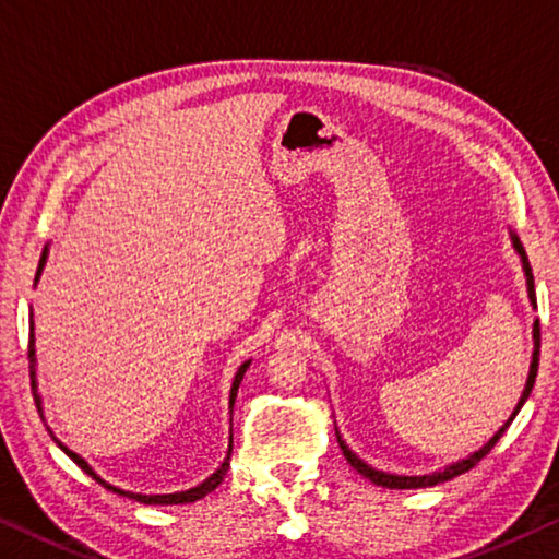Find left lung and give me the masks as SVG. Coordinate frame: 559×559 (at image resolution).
<instances>
[{
    "instance_id": "1",
    "label": "left lung",
    "mask_w": 559,
    "mask_h": 559,
    "mask_svg": "<svg viewBox=\"0 0 559 559\" xmlns=\"http://www.w3.org/2000/svg\"><path fill=\"white\" fill-rule=\"evenodd\" d=\"M510 238H512V246H515V251L520 253V261H522V271H525V278H527V298L530 304H533V308H537V296H535V278H533V269H530V261H527V253L525 248H522L520 238L510 231ZM537 366H539V321L533 323V360H530V373H527V383H525V391H522L520 401L515 405V411H512V415L508 420H504L502 428L495 432V436L485 442V445L480 450H475L473 455H467L463 460H457V463L448 465L445 471H438L432 475H391V473H383V471H376V467H370L368 463H362V460L353 453V450L345 445V440L341 438V432L335 430V438H338V445L343 450V455L348 463L353 465V471H358L362 477H368L370 483H376L380 487H388V490H413V487H432L438 483H445V480H453V477L463 475L471 471V467H475L480 460L490 453V450L495 448V442H498L502 438V432L510 428V423L515 420V415L520 413V407L525 405V401L530 397V393H533V385H535V378H537Z\"/></svg>"
}]
</instances>
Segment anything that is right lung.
Segmentation results:
<instances>
[{
	"label": "right lung",
	"instance_id": "add662e5",
	"mask_svg": "<svg viewBox=\"0 0 559 559\" xmlns=\"http://www.w3.org/2000/svg\"><path fill=\"white\" fill-rule=\"evenodd\" d=\"M47 253H49V248L44 246V251H41V259H39V269H37V276H34V283L39 281V276H41V269H44V263H47ZM37 358H34V323H29V378H32V393H34V403H37V411H39V415H41V420H44V411H41V397H39V391H37ZM248 366H251V360H246L241 368H238V373H236V378H234V385H231V397H228V405H231V411H234V403H236V393H238V385H241V380H243V373L248 370ZM49 430V428H47ZM49 436L55 438V432L49 430ZM55 442L57 445L64 450V453L74 460V463L82 467V471L86 473V475H92L96 483L99 485H104L106 490H111V492H119V495H123V498H131V500H136V502H144V504H183V502H197V500H201V498H206V495L211 492V490H216V487L224 483V477H226V473H228V467H231V463H228V460H231V453H234V436H231V445H228V453H226V457H224V463H221V467L218 471L211 475V477H206V480H203L201 485H197V487H191V490H183V492H171V495H141V492H127V490H121V487H114V485H109L106 480H102L99 475H96L94 471H92V465L86 463V460L82 457V455H76L74 450H69L67 445H61V442L55 438Z\"/></svg>",
	"mask_w": 559,
	"mask_h": 559
}]
</instances>
